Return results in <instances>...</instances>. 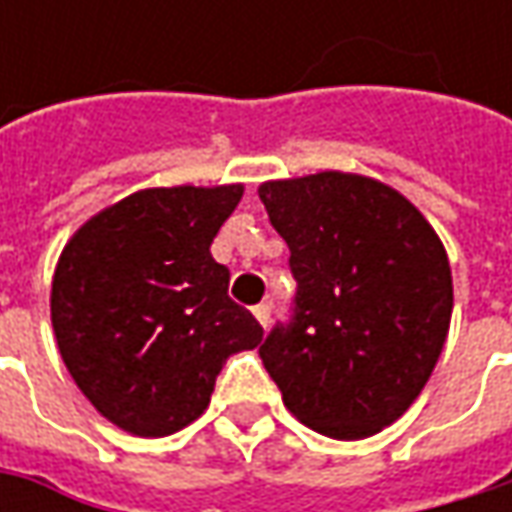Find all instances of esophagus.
<instances>
[{
  "instance_id": "34e87169",
  "label": "esophagus",
  "mask_w": 512,
  "mask_h": 512,
  "mask_svg": "<svg viewBox=\"0 0 512 512\" xmlns=\"http://www.w3.org/2000/svg\"><path fill=\"white\" fill-rule=\"evenodd\" d=\"M253 316H256L259 325L267 327V322H270V305H256L253 307Z\"/></svg>"
}]
</instances>
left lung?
Returning <instances> with one entry per match:
<instances>
[{"label":"left lung","mask_w":512,"mask_h":512,"mask_svg":"<svg viewBox=\"0 0 512 512\" xmlns=\"http://www.w3.org/2000/svg\"><path fill=\"white\" fill-rule=\"evenodd\" d=\"M299 282L293 325L262 362L310 430L356 442L419 399L447 342L453 273L439 233L396 187L319 170L259 185Z\"/></svg>","instance_id":"left-lung-1"}]
</instances>
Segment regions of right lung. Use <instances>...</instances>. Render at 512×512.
<instances>
[{
    "label": "right lung",
    "mask_w": 512,
    "mask_h": 512,
    "mask_svg": "<svg viewBox=\"0 0 512 512\" xmlns=\"http://www.w3.org/2000/svg\"><path fill=\"white\" fill-rule=\"evenodd\" d=\"M242 193L239 182L145 187L93 213L59 253L56 347L82 396L130 436L196 422L227 356L262 342L210 256Z\"/></svg>",
    "instance_id": "add662e5"
}]
</instances>
